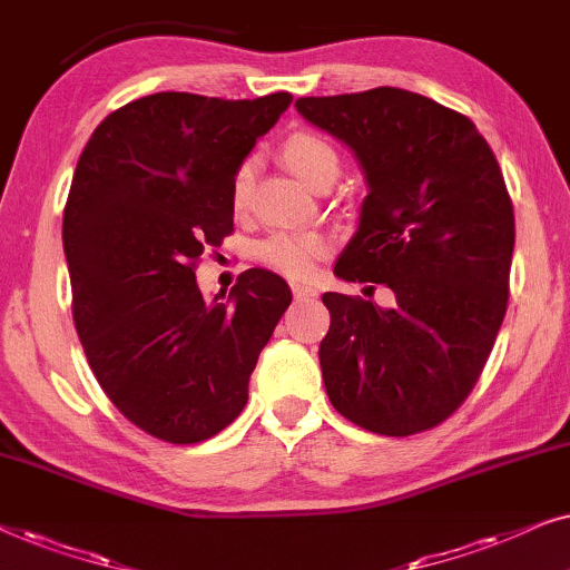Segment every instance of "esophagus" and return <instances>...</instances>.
Here are the masks:
<instances>
[{
  "mask_svg": "<svg viewBox=\"0 0 570 570\" xmlns=\"http://www.w3.org/2000/svg\"><path fill=\"white\" fill-rule=\"evenodd\" d=\"M292 294H294V299H313V297H317V292L313 289V286H305V284H292Z\"/></svg>",
  "mask_w": 570,
  "mask_h": 570,
  "instance_id": "obj_1",
  "label": "esophagus"
}]
</instances>
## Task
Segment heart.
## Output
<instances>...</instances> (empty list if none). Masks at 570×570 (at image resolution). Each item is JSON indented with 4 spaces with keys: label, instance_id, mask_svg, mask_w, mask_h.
<instances>
[{
    "label": "heart",
    "instance_id": "1",
    "mask_svg": "<svg viewBox=\"0 0 570 570\" xmlns=\"http://www.w3.org/2000/svg\"><path fill=\"white\" fill-rule=\"evenodd\" d=\"M281 156L289 169L317 185L325 177H338L341 158L328 140L315 132H294L281 148ZM255 185V158H245L232 177V208L245 214ZM333 242L328 234L315 229H278L255 245V261L268 271H276L292 281H305L315 273L317 261L331 253Z\"/></svg>",
    "mask_w": 570,
    "mask_h": 570
}]
</instances>
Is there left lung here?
I'll use <instances>...</instances> for the list:
<instances>
[{
	"instance_id": "left-lung-1",
	"label": "left lung",
	"mask_w": 570,
	"mask_h": 570,
	"mask_svg": "<svg viewBox=\"0 0 570 570\" xmlns=\"http://www.w3.org/2000/svg\"><path fill=\"white\" fill-rule=\"evenodd\" d=\"M297 111L360 156L370 181L325 292L321 367L333 409L389 438L438 428L480 381L508 307L515 239L503 171L472 119L401 88L299 98ZM394 307L372 302L374 286Z\"/></svg>"
}]
</instances>
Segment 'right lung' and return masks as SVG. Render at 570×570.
Segmentation results:
<instances>
[{
	"instance_id": "add662e5",
	"label": "right lung",
	"mask_w": 570,
	"mask_h": 570,
	"mask_svg": "<svg viewBox=\"0 0 570 570\" xmlns=\"http://www.w3.org/2000/svg\"><path fill=\"white\" fill-rule=\"evenodd\" d=\"M289 104L284 90L142 96L80 154L62 222L75 328L111 404L164 443H200L237 420L292 305L286 281L263 268L214 305L195 281L200 255L234 232V169Z\"/></svg>"
}]
</instances>
